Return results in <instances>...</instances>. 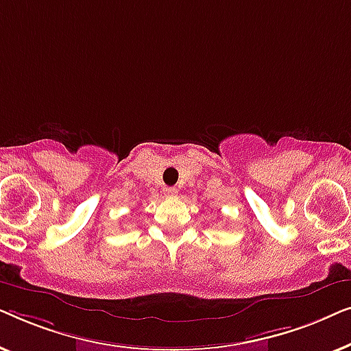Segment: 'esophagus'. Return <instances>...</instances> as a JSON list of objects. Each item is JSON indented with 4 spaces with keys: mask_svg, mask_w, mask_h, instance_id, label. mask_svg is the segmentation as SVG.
Segmentation results:
<instances>
[{
    "mask_svg": "<svg viewBox=\"0 0 351 351\" xmlns=\"http://www.w3.org/2000/svg\"><path fill=\"white\" fill-rule=\"evenodd\" d=\"M176 195L177 189H174V186H167V189H165V196H167V198H174Z\"/></svg>",
    "mask_w": 351,
    "mask_h": 351,
    "instance_id": "34e87169",
    "label": "esophagus"
}]
</instances>
